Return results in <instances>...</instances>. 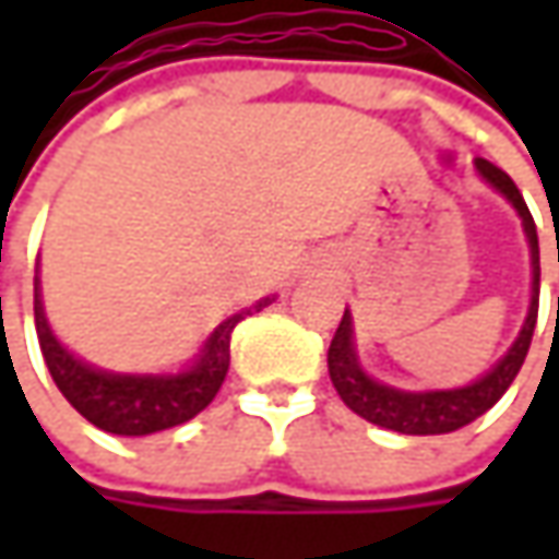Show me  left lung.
<instances>
[{"mask_svg":"<svg viewBox=\"0 0 559 559\" xmlns=\"http://www.w3.org/2000/svg\"><path fill=\"white\" fill-rule=\"evenodd\" d=\"M476 167L488 183L495 186L507 202L513 204L523 217V229H526L528 251H532V301H528V313L523 330L516 335V342L483 379L463 385V389H444V392H401L392 385H382L360 370L355 355V330H352V313H342V323L335 330L333 342H330V379H333L338 397L355 411L357 417L367 423H376L382 429H392L401 436H444L463 429L466 423L483 417L485 411H491L510 382L516 379L523 360L532 345V333H535V320H538V280H542V267H538V233H535V221L528 214L526 202L520 195L516 183L507 177L501 167H495L485 158H476Z\"/></svg>","mask_w":559,"mask_h":559,"instance_id":"1","label":"left lung"}]
</instances>
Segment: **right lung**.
<instances>
[{"label":"right lung","mask_w":559,"mask_h":559,"mask_svg":"<svg viewBox=\"0 0 559 559\" xmlns=\"http://www.w3.org/2000/svg\"><path fill=\"white\" fill-rule=\"evenodd\" d=\"M273 298L258 301L254 308L226 317L224 323L207 335L199 360L186 373L170 376H123L96 370L74 357L49 330V320L43 313L39 298V276L33 280V320L39 348L46 357V367L52 373L58 392L71 401L80 417H86L93 426L111 432V436H152L170 426H180L214 401L224 385L229 370V338L233 330L267 308Z\"/></svg>","instance_id":"add662e5"}]
</instances>
